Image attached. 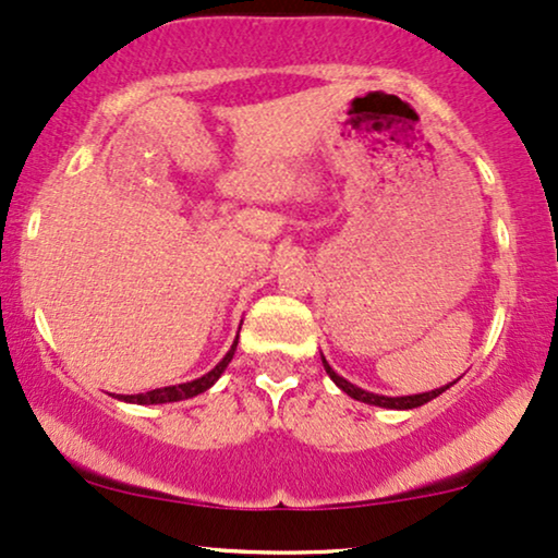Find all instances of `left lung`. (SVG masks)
Here are the masks:
<instances>
[{"instance_id": "obj_1", "label": "left lung", "mask_w": 558, "mask_h": 558, "mask_svg": "<svg viewBox=\"0 0 558 558\" xmlns=\"http://www.w3.org/2000/svg\"><path fill=\"white\" fill-rule=\"evenodd\" d=\"M323 365H325V371H327V376H330L332 380H335V386L338 388H342V391H345L350 399H355V401H363V403H371V407H384V409H416V407H424L426 401H432V399H437L439 393H445L449 386H441V388H434V391H426V393H414V396H378V393H371V391H363V388H357V386H353L350 384V380H345L342 376H338V373H335L332 368H330V363L325 361L323 357Z\"/></svg>"}]
</instances>
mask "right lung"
I'll return each instance as SVG.
<instances>
[{"label":"right lung","mask_w":558,"mask_h":558,"mask_svg":"<svg viewBox=\"0 0 558 558\" xmlns=\"http://www.w3.org/2000/svg\"><path fill=\"white\" fill-rule=\"evenodd\" d=\"M235 345H239V338L233 340V345L228 353L223 355V361H220L216 368L205 373V376L195 378V380H187V384H178V386H165V388H155V391H147V393H134V396H117L121 401H129V403H170V401H182V399H193V396L208 391V388L216 384L220 378V373L228 368V363H231V357L235 353Z\"/></svg>","instance_id":"obj_1"}]
</instances>
